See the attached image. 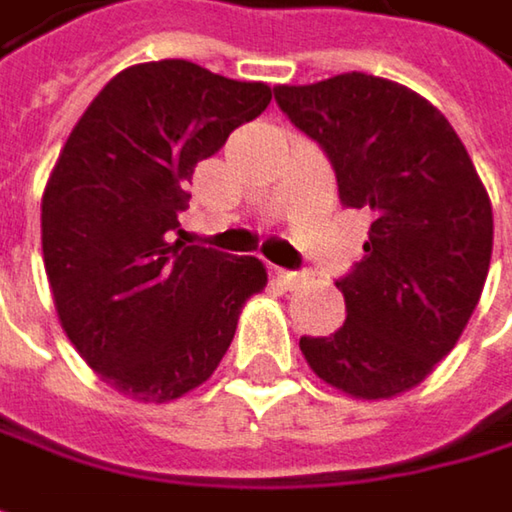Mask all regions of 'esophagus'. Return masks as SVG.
<instances>
[{"label":"esophagus","instance_id":"obj_1","mask_svg":"<svg viewBox=\"0 0 512 512\" xmlns=\"http://www.w3.org/2000/svg\"><path fill=\"white\" fill-rule=\"evenodd\" d=\"M275 281L284 287V290H293L304 281V272H290V269H275Z\"/></svg>","mask_w":512,"mask_h":512}]
</instances>
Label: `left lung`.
<instances>
[{"label":"left lung","mask_w":512,"mask_h":512,"mask_svg":"<svg viewBox=\"0 0 512 512\" xmlns=\"http://www.w3.org/2000/svg\"><path fill=\"white\" fill-rule=\"evenodd\" d=\"M322 146L340 202L372 213L363 260L337 281L346 322L302 337L304 360L354 398L422 384L460 340L492 255V208L466 146L419 93L366 72L275 87Z\"/></svg>","instance_id":"8db88e82"}]
</instances>
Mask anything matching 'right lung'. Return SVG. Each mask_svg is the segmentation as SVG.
<instances>
[{"instance_id":"right-lung-1","label":"right lung","mask_w":512,"mask_h":512,"mask_svg":"<svg viewBox=\"0 0 512 512\" xmlns=\"http://www.w3.org/2000/svg\"><path fill=\"white\" fill-rule=\"evenodd\" d=\"M272 90L190 61L114 75L75 122L43 205V263L58 319L122 395L172 401L205 384L240 310L266 287L257 257L172 240L196 163L266 111Z\"/></svg>"}]
</instances>
